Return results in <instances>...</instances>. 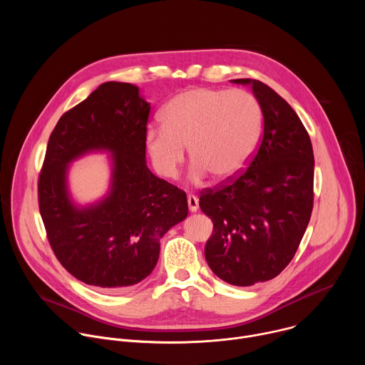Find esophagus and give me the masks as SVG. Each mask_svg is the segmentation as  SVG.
<instances>
[{
  "mask_svg": "<svg viewBox=\"0 0 365 365\" xmlns=\"http://www.w3.org/2000/svg\"><path fill=\"white\" fill-rule=\"evenodd\" d=\"M187 206L190 212H196L199 210V199L195 195H187Z\"/></svg>",
  "mask_w": 365,
  "mask_h": 365,
  "instance_id": "obj_1",
  "label": "esophagus"
}]
</instances>
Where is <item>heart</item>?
<instances>
[{
	"mask_svg": "<svg viewBox=\"0 0 365 365\" xmlns=\"http://www.w3.org/2000/svg\"><path fill=\"white\" fill-rule=\"evenodd\" d=\"M163 127L145 131L154 170L176 178L189 148L190 178L212 173L220 180L238 176L254 155L263 130L258 99L244 89L192 88L172 98L162 111Z\"/></svg>",
	"mask_w": 365,
	"mask_h": 365,
	"instance_id": "b5f03b06",
	"label": "heart"
}]
</instances>
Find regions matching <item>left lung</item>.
Here are the masks:
<instances>
[{"mask_svg": "<svg viewBox=\"0 0 365 365\" xmlns=\"http://www.w3.org/2000/svg\"><path fill=\"white\" fill-rule=\"evenodd\" d=\"M251 85L264 130L248 168L215 189L199 206L214 222L206 241L207 266L224 282L252 286L279 276L292 262L314 207V148L289 103L270 86Z\"/></svg>", "mask_w": 365, "mask_h": 365, "instance_id": "obj_1", "label": "left lung"}]
</instances>
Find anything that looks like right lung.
<instances>
[{"instance_id":"obj_1","label":"right lung","mask_w":365,"mask_h":365,"mask_svg":"<svg viewBox=\"0 0 365 365\" xmlns=\"http://www.w3.org/2000/svg\"><path fill=\"white\" fill-rule=\"evenodd\" d=\"M150 103L124 82L99 85L51 131L38 175V210L61 264L78 280L115 292L158 264L160 238L187 217L186 193L145 163ZM112 153L109 195L79 208L67 192L68 163L89 150Z\"/></svg>"}]
</instances>
